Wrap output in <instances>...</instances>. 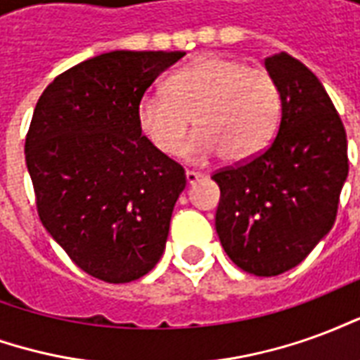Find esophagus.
<instances>
[{"mask_svg": "<svg viewBox=\"0 0 360 360\" xmlns=\"http://www.w3.org/2000/svg\"><path fill=\"white\" fill-rule=\"evenodd\" d=\"M185 177H187V183L188 185H195L196 181H200L204 177V173H198V172H191V169H187L185 172Z\"/></svg>", "mask_w": 360, "mask_h": 360, "instance_id": "esophagus-1", "label": "esophagus"}]
</instances>
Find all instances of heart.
<instances>
[{
    "label": "heart",
    "mask_w": 360,
    "mask_h": 360,
    "mask_svg": "<svg viewBox=\"0 0 360 360\" xmlns=\"http://www.w3.org/2000/svg\"><path fill=\"white\" fill-rule=\"evenodd\" d=\"M281 96L266 69L241 59L206 56L183 67L167 81V90L142 96V133L167 156L183 150L188 129L200 127L187 144L198 162L224 154L227 162L258 156L276 134Z\"/></svg>",
    "instance_id": "b5f03b06"
}]
</instances>
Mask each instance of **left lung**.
I'll return each mask as SVG.
<instances>
[{"instance_id": "8db88e82", "label": "left lung", "mask_w": 360, "mask_h": 360, "mask_svg": "<svg viewBox=\"0 0 360 360\" xmlns=\"http://www.w3.org/2000/svg\"><path fill=\"white\" fill-rule=\"evenodd\" d=\"M281 96L270 146L212 175L216 231L241 270L270 278L301 264L335 221L347 179V134L316 75L289 53L264 59Z\"/></svg>"}]
</instances>
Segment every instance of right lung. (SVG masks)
I'll return each mask as SVG.
<instances>
[{
  "instance_id": "obj_1",
  "label": "right lung",
  "mask_w": 360,
  "mask_h": 360,
  "mask_svg": "<svg viewBox=\"0 0 360 360\" xmlns=\"http://www.w3.org/2000/svg\"><path fill=\"white\" fill-rule=\"evenodd\" d=\"M183 51H110L67 69L36 103L25 142L42 226L108 283L162 258L185 169L142 134L139 103Z\"/></svg>"
}]
</instances>
